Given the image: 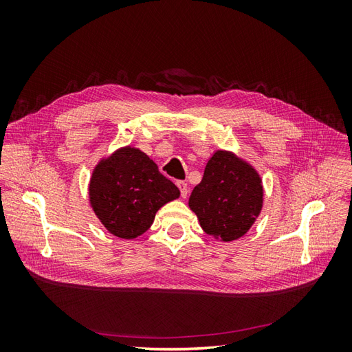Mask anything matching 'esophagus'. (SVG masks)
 Returning <instances> with one entry per match:
<instances>
[{"instance_id": "34e87169", "label": "esophagus", "mask_w": 352, "mask_h": 352, "mask_svg": "<svg viewBox=\"0 0 352 352\" xmlns=\"http://www.w3.org/2000/svg\"><path fill=\"white\" fill-rule=\"evenodd\" d=\"M176 185L180 189V195H182V198H186V195H188V185H186V182H184V180H177Z\"/></svg>"}]
</instances>
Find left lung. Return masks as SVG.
Listing matches in <instances>:
<instances>
[{"label": "left lung", "mask_w": 352, "mask_h": 352, "mask_svg": "<svg viewBox=\"0 0 352 352\" xmlns=\"http://www.w3.org/2000/svg\"><path fill=\"white\" fill-rule=\"evenodd\" d=\"M263 186L258 173L228 151L214 153L189 197L207 235L229 242L245 235L260 214Z\"/></svg>", "instance_id": "obj_1"}]
</instances>
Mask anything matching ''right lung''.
<instances>
[{
    "label": "right lung",
    "instance_id": "right-lung-1",
    "mask_svg": "<svg viewBox=\"0 0 352 352\" xmlns=\"http://www.w3.org/2000/svg\"><path fill=\"white\" fill-rule=\"evenodd\" d=\"M179 195L177 186L160 173L153 160L131 146L101 160L89 184L95 214L105 229L123 239L142 235L155 212Z\"/></svg>",
    "mask_w": 352,
    "mask_h": 352
}]
</instances>
